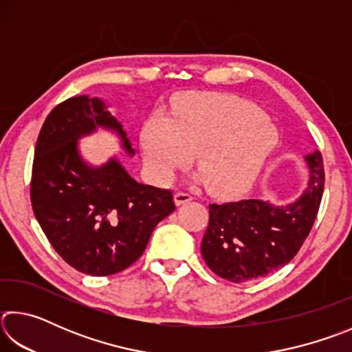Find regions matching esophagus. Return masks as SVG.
<instances>
[{"label": "esophagus", "instance_id": "1", "mask_svg": "<svg viewBox=\"0 0 352 352\" xmlns=\"http://www.w3.org/2000/svg\"><path fill=\"white\" fill-rule=\"evenodd\" d=\"M192 199H194L192 195L188 194V192H175V194H174V201H175L177 206L188 204V201H190Z\"/></svg>", "mask_w": 352, "mask_h": 352}]
</instances>
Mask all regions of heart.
I'll return each instance as SVG.
<instances>
[{
  "label": "heart",
  "instance_id": "b5f03b06",
  "mask_svg": "<svg viewBox=\"0 0 352 352\" xmlns=\"http://www.w3.org/2000/svg\"><path fill=\"white\" fill-rule=\"evenodd\" d=\"M276 141V130L264 111L223 94H190L174 118L157 113L141 129L146 164L155 180L169 182L197 152L201 178L220 194L252 186Z\"/></svg>",
  "mask_w": 352,
  "mask_h": 352
}]
</instances>
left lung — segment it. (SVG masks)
<instances>
[{
    "instance_id": "left-lung-1",
    "label": "left lung",
    "mask_w": 352,
    "mask_h": 352,
    "mask_svg": "<svg viewBox=\"0 0 352 352\" xmlns=\"http://www.w3.org/2000/svg\"><path fill=\"white\" fill-rule=\"evenodd\" d=\"M309 182L300 197L287 205L248 199L210 205V223L201 256L217 276L243 283L269 275L294 259L311 233L324 188L318 151L305 157Z\"/></svg>"
}]
</instances>
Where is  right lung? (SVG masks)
<instances>
[{
  "label": "right lung",
  "mask_w": 352,
  "mask_h": 352,
  "mask_svg": "<svg viewBox=\"0 0 352 352\" xmlns=\"http://www.w3.org/2000/svg\"><path fill=\"white\" fill-rule=\"evenodd\" d=\"M98 129L116 133L135 155L105 100L69 98L47 115L32 166L35 219L65 262L85 275L122 272L144 253L158 222L175 210L170 190L130 177L116 157L102 166L83 160L79 140Z\"/></svg>",
  "instance_id": "add662e5"
}]
</instances>
